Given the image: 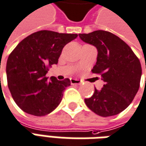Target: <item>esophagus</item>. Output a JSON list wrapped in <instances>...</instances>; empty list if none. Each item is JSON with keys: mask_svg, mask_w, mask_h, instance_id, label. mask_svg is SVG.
<instances>
[{"mask_svg": "<svg viewBox=\"0 0 146 146\" xmlns=\"http://www.w3.org/2000/svg\"><path fill=\"white\" fill-rule=\"evenodd\" d=\"M81 82H80L79 80H76V79H71V84H80Z\"/></svg>", "mask_w": 146, "mask_h": 146, "instance_id": "esophagus-1", "label": "esophagus"}]
</instances>
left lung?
Returning <instances> with one entry per match:
<instances>
[{"mask_svg":"<svg viewBox=\"0 0 146 146\" xmlns=\"http://www.w3.org/2000/svg\"><path fill=\"white\" fill-rule=\"evenodd\" d=\"M84 42L97 49V61L92 73L104 81L100 90L84 99L91 111L103 117L118 115L133 101L140 85L141 66L139 59L125 42L106 31L79 34ZM146 68V67H145Z\"/></svg>","mask_w":146,"mask_h":146,"instance_id":"obj_1","label":"left lung"}]
</instances>
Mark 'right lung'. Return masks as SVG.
<instances>
[{
	"instance_id": "obj_1",
	"label": "right lung",
	"mask_w": 146,
	"mask_h": 146,
	"mask_svg": "<svg viewBox=\"0 0 146 146\" xmlns=\"http://www.w3.org/2000/svg\"><path fill=\"white\" fill-rule=\"evenodd\" d=\"M78 36L52 31H39L25 38L9 56L6 74L9 91L20 109L35 116L52 112L70 85L66 78L46 76L49 67L58 64L63 47Z\"/></svg>"
}]
</instances>
